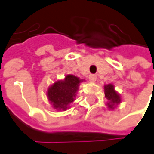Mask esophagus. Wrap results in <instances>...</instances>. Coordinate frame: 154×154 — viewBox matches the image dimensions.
Instances as JSON below:
<instances>
[{"mask_svg":"<svg viewBox=\"0 0 154 154\" xmlns=\"http://www.w3.org/2000/svg\"><path fill=\"white\" fill-rule=\"evenodd\" d=\"M89 80H90L91 83L96 82V80H97V76H95V75H90V77H89Z\"/></svg>","mask_w":154,"mask_h":154,"instance_id":"34e87169","label":"esophagus"}]
</instances>
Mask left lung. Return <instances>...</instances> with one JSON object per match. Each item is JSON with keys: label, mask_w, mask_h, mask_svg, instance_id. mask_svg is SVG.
Returning a JSON list of instances; mask_svg holds the SVG:
<instances>
[{"label": "left lung", "mask_w": 154, "mask_h": 154, "mask_svg": "<svg viewBox=\"0 0 154 154\" xmlns=\"http://www.w3.org/2000/svg\"><path fill=\"white\" fill-rule=\"evenodd\" d=\"M104 88V94L105 97L107 98L108 102L106 105L108 106L109 109H115L119 104L122 102L121 95L115 90L114 84H109L103 86Z\"/></svg>", "instance_id": "obj_1"}]
</instances>
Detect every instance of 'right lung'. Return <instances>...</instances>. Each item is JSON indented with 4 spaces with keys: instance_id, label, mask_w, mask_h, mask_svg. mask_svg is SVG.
<instances>
[{
    "instance_id": "1",
    "label": "right lung",
    "mask_w": 154,
    "mask_h": 154,
    "mask_svg": "<svg viewBox=\"0 0 154 154\" xmlns=\"http://www.w3.org/2000/svg\"><path fill=\"white\" fill-rule=\"evenodd\" d=\"M73 75H66L64 79L57 80L51 84L46 91L47 98L51 107L57 111H65L74 102L80 84L84 82Z\"/></svg>"
}]
</instances>
